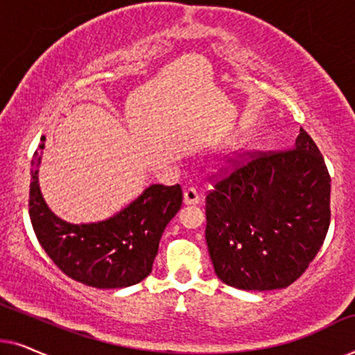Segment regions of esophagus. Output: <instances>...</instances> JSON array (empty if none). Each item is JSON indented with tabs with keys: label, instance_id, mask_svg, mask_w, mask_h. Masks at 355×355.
<instances>
[{
	"label": "esophagus",
	"instance_id": "esophagus-1",
	"mask_svg": "<svg viewBox=\"0 0 355 355\" xmlns=\"http://www.w3.org/2000/svg\"><path fill=\"white\" fill-rule=\"evenodd\" d=\"M200 200H202V197H200V193H198L197 189L189 187L184 191V203H186V205H197V203H200Z\"/></svg>",
	"mask_w": 355,
	"mask_h": 355
}]
</instances>
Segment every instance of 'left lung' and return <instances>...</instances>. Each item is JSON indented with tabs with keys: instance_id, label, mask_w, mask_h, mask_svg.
<instances>
[{
	"instance_id": "obj_1",
	"label": "left lung",
	"mask_w": 355,
	"mask_h": 355,
	"mask_svg": "<svg viewBox=\"0 0 355 355\" xmlns=\"http://www.w3.org/2000/svg\"><path fill=\"white\" fill-rule=\"evenodd\" d=\"M329 182L302 128L291 150L236 159L207 196L205 239L218 278L244 291L293 284L328 232Z\"/></svg>"
}]
</instances>
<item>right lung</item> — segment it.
<instances>
[{"instance_id":"add662e5","label":"right lung","mask_w":355,"mask_h":355,"mask_svg":"<svg viewBox=\"0 0 355 355\" xmlns=\"http://www.w3.org/2000/svg\"><path fill=\"white\" fill-rule=\"evenodd\" d=\"M43 148L45 142L32 159L28 215L46 255L62 273L92 288H128L147 278L164 227L182 205L181 186L152 184L113 216L72 225L56 216L42 196Z\"/></svg>"}]
</instances>
